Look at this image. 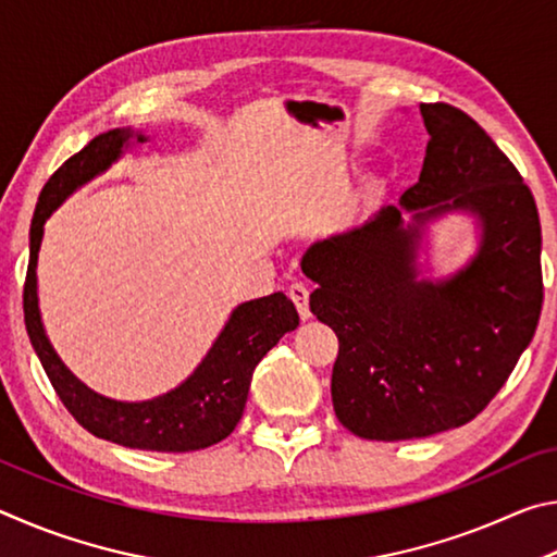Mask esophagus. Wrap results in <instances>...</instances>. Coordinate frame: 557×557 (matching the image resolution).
Instances as JSON below:
<instances>
[{"mask_svg": "<svg viewBox=\"0 0 557 557\" xmlns=\"http://www.w3.org/2000/svg\"><path fill=\"white\" fill-rule=\"evenodd\" d=\"M287 295H289L292 301H295V307H297V312H299L301 319L312 317V312H309V289L301 285V282H295V285H289Z\"/></svg>", "mask_w": 557, "mask_h": 557, "instance_id": "esophagus-1", "label": "esophagus"}]
</instances>
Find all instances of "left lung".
Wrapping results in <instances>:
<instances>
[{"label": "left lung", "mask_w": 557, "mask_h": 557, "mask_svg": "<svg viewBox=\"0 0 557 557\" xmlns=\"http://www.w3.org/2000/svg\"><path fill=\"white\" fill-rule=\"evenodd\" d=\"M420 112L430 135L420 182L400 206L301 258L319 285L309 309L338 338L334 412L363 440L428 437L474 420L531 344L543 307L531 188L467 112L447 102ZM455 208L483 219L478 258L437 286L418 281L419 228Z\"/></svg>", "instance_id": "obj_1"}]
</instances>
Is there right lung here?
Listing matches in <instances>:
<instances>
[{
    "instance_id": "right-lung-1",
    "label": "right lung",
    "mask_w": 557,
    "mask_h": 557,
    "mask_svg": "<svg viewBox=\"0 0 557 557\" xmlns=\"http://www.w3.org/2000/svg\"><path fill=\"white\" fill-rule=\"evenodd\" d=\"M129 137H137V143L147 139L132 129H110L88 143L78 154L65 159L41 188L29 231V268L24 282L26 334L61 403L92 435L132 449L194 451L215 445L235 430L248 400L252 371L282 336L297 329L299 314L282 292L245 301L231 314L199 369L178 388L154 400L117 403L102 398L65 369L44 334L36 299V258L44 223L65 196L106 172L122 154Z\"/></svg>"
}]
</instances>
